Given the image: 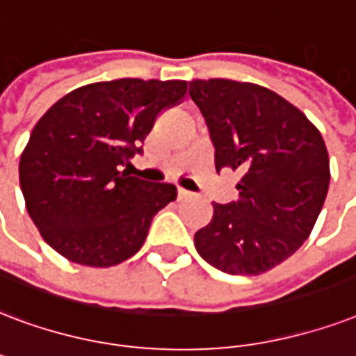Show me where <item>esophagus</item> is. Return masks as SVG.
Wrapping results in <instances>:
<instances>
[{
    "label": "esophagus",
    "instance_id": "esophagus-1",
    "mask_svg": "<svg viewBox=\"0 0 356 356\" xmlns=\"http://www.w3.org/2000/svg\"><path fill=\"white\" fill-rule=\"evenodd\" d=\"M177 197L179 200H190V197H192V192H188V190H184V188H179Z\"/></svg>",
    "mask_w": 356,
    "mask_h": 356
}]
</instances>
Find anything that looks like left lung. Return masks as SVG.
<instances>
[{
	"instance_id": "8db88e82",
	"label": "left lung",
	"mask_w": 356,
	"mask_h": 356,
	"mask_svg": "<svg viewBox=\"0 0 356 356\" xmlns=\"http://www.w3.org/2000/svg\"><path fill=\"white\" fill-rule=\"evenodd\" d=\"M214 147L216 172L243 173L238 200L213 203L194 235L197 254L226 275H261L302 246L330 183L319 130L280 95L233 80L190 81Z\"/></svg>"
}]
</instances>
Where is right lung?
Wrapping results in <instances>:
<instances>
[{"label":"right lung","instance_id":"obj_1","mask_svg":"<svg viewBox=\"0 0 356 356\" xmlns=\"http://www.w3.org/2000/svg\"><path fill=\"white\" fill-rule=\"evenodd\" d=\"M186 89L183 80L99 81L65 95L39 119L18 172L27 213L54 250L80 265L112 267L142 248L177 188L132 177L123 166L143 153L156 115Z\"/></svg>","mask_w":356,"mask_h":356}]
</instances>
